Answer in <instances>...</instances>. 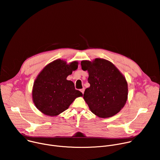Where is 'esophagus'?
Instances as JSON below:
<instances>
[{
  "mask_svg": "<svg viewBox=\"0 0 160 160\" xmlns=\"http://www.w3.org/2000/svg\"><path fill=\"white\" fill-rule=\"evenodd\" d=\"M80 91L82 92V94H83L84 93V91H85V88H83L80 89Z\"/></svg>",
  "mask_w": 160,
  "mask_h": 160,
  "instance_id": "obj_1",
  "label": "esophagus"
}]
</instances>
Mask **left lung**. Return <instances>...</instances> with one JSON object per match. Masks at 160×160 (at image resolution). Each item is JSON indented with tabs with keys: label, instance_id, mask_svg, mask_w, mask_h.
I'll return each instance as SVG.
<instances>
[{
	"label": "left lung",
	"instance_id": "left-lung-1",
	"mask_svg": "<svg viewBox=\"0 0 160 160\" xmlns=\"http://www.w3.org/2000/svg\"><path fill=\"white\" fill-rule=\"evenodd\" d=\"M82 69L88 73L90 87L83 99L91 112L99 118L117 115L128 99V83L124 75L108 60L96 58L81 61Z\"/></svg>",
	"mask_w": 160,
	"mask_h": 160
}]
</instances>
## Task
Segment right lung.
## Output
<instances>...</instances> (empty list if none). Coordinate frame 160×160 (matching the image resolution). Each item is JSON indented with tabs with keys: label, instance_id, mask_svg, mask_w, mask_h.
<instances>
[{
	"label": "right lung",
	"instance_id": "1",
	"mask_svg": "<svg viewBox=\"0 0 160 160\" xmlns=\"http://www.w3.org/2000/svg\"><path fill=\"white\" fill-rule=\"evenodd\" d=\"M77 61L67 63L58 59L45 66L33 83L32 99L45 115L56 117L66 110L74 100L83 96L67 77L78 68Z\"/></svg>",
	"mask_w": 160,
	"mask_h": 160
}]
</instances>
